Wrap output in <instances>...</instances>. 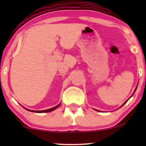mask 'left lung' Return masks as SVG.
I'll list each match as a JSON object with an SVG mask.
<instances>
[{
    "mask_svg": "<svg viewBox=\"0 0 146 146\" xmlns=\"http://www.w3.org/2000/svg\"><path fill=\"white\" fill-rule=\"evenodd\" d=\"M136 88H137V87H136ZM136 88H135V90H136ZM135 91H134V92H135ZM127 100L126 102H127ZM125 102L124 104H125ZM123 105H122V106H123ZM97 111H98V110H97Z\"/></svg>",
    "mask_w": 146,
    "mask_h": 146,
    "instance_id": "1",
    "label": "left lung"
}]
</instances>
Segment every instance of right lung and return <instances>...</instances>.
Wrapping results in <instances>:
<instances>
[{
  "mask_svg": "<svg viewBox=\"0 0 146 146\" xmlns=\"http://www.w3.org/2000/svg\"><path fill=\"white\" fill-rule=\"evenodd\" d=\"M61 104V103H60ZM60 104H58V106H56L52 108H50V109H48V110H42V111H35V110H29V109H27V108H25L28 111H33V112H36V113H45V112H50V111H52L53 110H54L55 109H56L60 105Z\"/></svg>",
  "mask_w": 146,
  "mask_h": 146,
  "instance_id": "obj_1",
  "label": "right lung"
}]
</instances>
